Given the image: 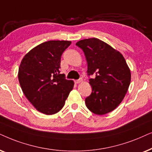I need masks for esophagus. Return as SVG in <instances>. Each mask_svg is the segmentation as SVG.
Masks as SVG:
<instances>
[{"mask_svg": "<svg viewBox=\"0 0 152 152\" xmlns=\"http://www.w3.org/2000/svg\"><path fill=\"white\" fill-rule=\"evenodd\" d=\"M83 81V79L82 78H80V79H78V80H74V82H75V83H81Z\"/></svg>", "mask_w": 152, "mask_h": 152, "instance_id": "obj_1", "label": "esophagus"}]
</instances>
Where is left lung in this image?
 <instances>
[{
  "mask_svg": "<svg viewBox=\"0 0 152 152\" xmlns=\"http://www.w3.org/2000/svg\"><path fill=\"white\" fill-rule=\"evenodd\" d=\"M88 62L89 80L92 92L86 99L87 108L96 115L114 110L124 99L131 83V71L124 56L97 38L78 41Z\"/></svg>",
  "mask_w": 152,
  "mask_h": 152,
  "instance_id": "left-lung-1",
  "label": "left lung"
}]
</instances>
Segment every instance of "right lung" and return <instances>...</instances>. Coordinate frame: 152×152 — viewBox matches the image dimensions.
<instances>
[{"label":"right lung","instance_id":"add662e5","mask_svg":"<svg viewBox=\"0 0 152 152\" xmlns=\"http://www.w3.org/2000/svg\"><path fill=\"white\" fill-rule=\"evenodd\" d=\"M71 44L64 40L44 42L27 53L20 64L18 78L22 91L43 114L59 112L74 88V81L60 74L61 56Z\"/></svg>","mask_w":152,"mask_h":152}]
</instances>
